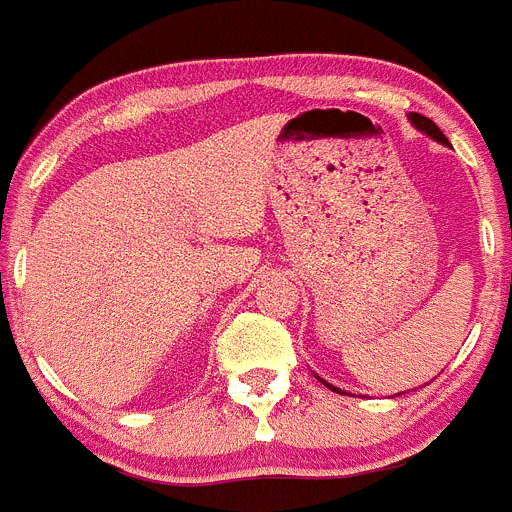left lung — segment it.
Segmentation results:
<instances>
[{
  "label": "left lung",
  "mask_w": 512,
  "mask_h": 512,
  "mask_svg": "<svg viewBox=\"0 0 512 512\" xmlns=\"http://www.w3.org/2000/svg\"><path fill=\"white\" fill-rule=\"evenodd\" d=\"M410 119H413L415 127H418V130H423L425 135H430V137H433V140H438V142H443V145H448V137H445L443 132H440V127L433 122V119H428V117H425V114H418V112H410ZM322 382H325V380H322ZM325 385L330 390H337V388H332L330 382H325Z\"/></svg>",
  "instance_id": "obj_1"
}]
</instances>
